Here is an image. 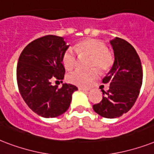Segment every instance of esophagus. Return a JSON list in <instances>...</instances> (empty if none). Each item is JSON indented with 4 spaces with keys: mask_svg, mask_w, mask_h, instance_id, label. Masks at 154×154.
Wrapping results in <instances>:
<instances>
[{
    "mask_svg": "<svg viewBox=\"0 0 154 154\" xmlns=\"http://www.w3.org/2000/svg\"><path fill=\"white\" fill-rule=\"evenodd\" d=\"M78 89H80V90H82V91H85V92L89 91V89H87V88H83V87H78Z\"/></svg>",
    "mask_w": 154,
    "mask_h": 154,
    "instance_id": "obj_1",
    "label": "esophagus"
}]
</instances>
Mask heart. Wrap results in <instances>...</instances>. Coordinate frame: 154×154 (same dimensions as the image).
I'll use <instances>...</instances> for the list:
<instances>
[{"label": "heart", "instance_id": "obj_1", "mask_svg": "<svg viewBox=\"0 0 154 154\" xmlns=\"http://www.w3.org/2000/svg\"><path fill=\"white\" fill-rule=\"evenodd\" d=\"M74 49L78 55H89L91 57L89 60V66L93 69L88 71L77 69L71 72L68 81L79 86H88L97 79L99 76V71L106 72L109 71L114 65V55L107 45L101 40L95 38H85L77 42L74 45ZM64 67L67 70H72L77 64L76 53L71 49H65L61 57ZM97 67V69L96 68Z\"/></svg>", "mask_w": 154, "mask_h": 154}]
</instances>
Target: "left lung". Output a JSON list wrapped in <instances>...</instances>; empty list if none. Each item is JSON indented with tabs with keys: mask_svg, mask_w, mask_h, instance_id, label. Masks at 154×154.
<instances>
[{
	"mask_svg": "<svg viewBox=\"0 0 154 154\" xmlns=\"http://www.w3.org/2000/svg\"><path fill=\"white\" fill-rule=\"evenodd\" d=\"M110 43L114 51V65L102 81L109 84V89L103 91L102 100L93 108L101 117L116 118L126 113L136 102L143 72L138 54L129 42L116 37Z\"/></svg>",
	"mask_w": 154,
	"mask_h": 154,
	"instance_id": "left-lung-1",
	"label": "left lung"
}]
</instances>
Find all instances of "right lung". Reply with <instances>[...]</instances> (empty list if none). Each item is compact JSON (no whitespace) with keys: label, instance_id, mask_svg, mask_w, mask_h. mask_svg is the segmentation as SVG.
Masks as SVG:
<instances>
[{"label":"right lung","instance_id":"add662e5","mask_svg":"<svg viewBox=\"0 0 154 154\" xmlns=\"http://www.w3.org/2000/svg\"><path fill=\"white\" fill-rule=\"evenodd\" d=\"M62 37L46 35L32 41L20 53L17 66V82L20 94L27 105L43 117H57L69 109L73 85H52L53 80L60 81L65 70L61 63L68 49Z\"/></svg>","mask_w":154,"mask_h":154}]
</instances>
